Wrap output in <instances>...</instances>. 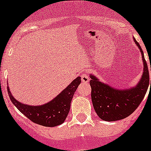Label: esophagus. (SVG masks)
Returning a JSON list of instances; mask_svg holds the SVG:
<instances>
[{
  "instance_id": "esophagus-1",
  "label": "esophagus",
  "mask_w": 151,
  "mask_h": 151,
  "mask_svg": "<svg viewBox=\"0 0 151 151\" xmlns=\"http://www.w3.org/2000/svg\"><path fill=\"white\" fill-rule=\"evenodd\" d=\"M81 80H82V82L83 83H87L89 81V77H88V74L86 73H84L81 75Z\"/></svg>"
}]
</instances>
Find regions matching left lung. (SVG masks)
Returning <instances> with one entry per match:
<instances>
[{"label": "left lung", "mask_w": 151, "mask_h": 151, "mask_svg": "<svg viewBox=\"0 0 151 151\" xmlns=\"http://www.w3.org/2000/svg\"><path fill=\"white\" fill-rule=\"evenodd\" d=\"M133 39L142 53L144 65L142 77L135 86L122 89L115 88L100 81L94 74H90L93 106L98 117L106 122L122 120L131 115L141 104L149 86L148 67L143 50L135 38Z\"/></svg>", "instance_id": "1"}]
</instances>
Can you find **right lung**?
<instances>
[{
    "label": "right lung",
    "instance_id": "add662e5",
    "mask_svg": "<svg viewBox=\"0 0 151 151\" xmlns=\"http://www.w3.org/2000/svg\"><path fill=\"white\" fill-rule=\"evenodd\" d=\"M80 83L81 77H77L56 98L39 106H30L21 103L14 98L9 86L7 91L12 104L31 122L42 126L53 127L62 124L67 118L74 94Z\"/></svg>",
    "mask_w": 151,
    "mask_h": 151
}]
</instances>
